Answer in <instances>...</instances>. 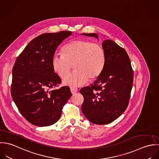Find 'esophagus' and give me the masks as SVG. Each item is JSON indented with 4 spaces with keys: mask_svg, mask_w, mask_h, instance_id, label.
Returning <instances> with one entry per match:
<instances>
[{
    "mask_svg": "<svg viewBox=\"0 0 159 159\" xmlns=\"http://www.w3.org/2000/svg\"><path fill=\"white\" fill-rule=\"evenodd\" d=\"M70 92L72 93V94H75L77 92V91H78V90H77V88H75V87H70Z\"/></svg>",
    "mask_w": 159,
    "mask_h": 159,
    "instance_id": "1",
    "label": "esophagus"
}]
</instances>
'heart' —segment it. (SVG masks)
Masks as SVG:
<instances>
[{
	"instance_id": "1",
	"label": "heart",
	"mask_w": 159,
	"mask_h": 159,
	"mask_svg": "<svg viewBox=\"0 0 159 159\" xmlns=\"http://www.w3.org/2000/svg\"><path fill=\"white\" fill-rule=\"evenodd\" d=\"M63 55L55 54L52 66L61 78L69 72L71 65L75 70L64 78L63 84L70 87H79L87 80H93L102 73L106 57L104 48L90 40L77 39L64 47Z\"/></svg>"
}]
</instances>
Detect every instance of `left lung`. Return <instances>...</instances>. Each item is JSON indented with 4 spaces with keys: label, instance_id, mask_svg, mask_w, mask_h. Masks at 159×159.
Here are the masks:
<instances>
[{
    "label": "left lung",
    "instance_id": "left-lung-1",
    "mask_svg": "<svg viewBox=\"0 0 159 159\" xmlns=\"http://www.w3.org/2000/svg\"><path fill=\"white\" fill-rule=\"evenodd\" d=\"M81 35L95 37L96 33ZM106 62L101 75L80 92L84 98L82 111L85 117L96 125L109 124L127 109L133 82V70L126 51L115 42H102Z\"/></svg>",
    "mask_w": 159,
    "mask_h": 159
}]
</instances>
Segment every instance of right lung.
Returning <instances> with one entry per match:
<instances>
[{"instance_id":"add662e5","label":"right lung","mask_w":159,"mask_h":159,"mask_svg":"<svg viewBox=\"0 0 159 159\" xmlns=\"http://www.w3.org/2000/svg\"><path fill=\"white\" fill-rule=\"evenodd\" d=\"M72 34L66 31L37 36L13 66L11 97L21 115L34 125L47 127L56 123L72 95L67 86L51 90L61 82L52 68V58L60 44Z\"/></svg>"}]
</instances>
